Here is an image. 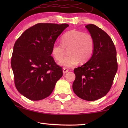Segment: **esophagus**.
Segmentation results:
<instances>
[{
	"label": "esophagus",
	"mask_w": 128,
	"mask_h": 128,
	"mask_svg": "<svg viewBox=\"0 0 128 128\" xmlns=\"http://www.w3.org/2000/svg\"><path fill=\"white\" fill-rule=\"evenodd\" d=\"M68 71H69V69H67V68H63V73H64V74H65Z\"/></svg>",
	"instance_id": "obj_1"
}]
</instances>
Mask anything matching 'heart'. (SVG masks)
<instances>
[{
	"mask_svg": "<svg viewBox=\"0 0 128 128\" xmlns=\"http://www.w3.org/2000/svg\"><path fill=\"white\" fill-rule=\"evenodd\" d=\"M95 48V41L92 34L72 30L63 35L61 43L55 42L52 47V54L56 60H60L68 49L70 54L60 62L64 67H72L80 63H85L92 56Z\"/></svg>",
	"mask_w": 128,
	"mask_h": 128,
	"instance_id": "heart-1",
	"label": "heart"
}]
</instances>
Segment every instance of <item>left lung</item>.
I'll list each match as a JSON object with an SVG mask.
<instances>
[{"mask_svg":"<svg viewBox=\"0 0 128 128\" xmlns=\"http://www.w3.org/2000/svg\"><path fill=\"white\" fill-rule=\"evenodd\" d=\"M86 27L95 41V48L88 62L75 68L73 92L78 97L91 101L108 93L118 70L116 50L110 36L100 28L90 24Z\"/></svg>","mask_w":128,"mask_h":128,"instance_id":"obj_1","label":"left lung"}]
</instances>
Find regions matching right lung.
Wrapping results in <instances>:
<instances>
[{
    "label": "right lung",
    "mask_w": 128,
    "mask_h": 128,
    "mask_svg": "<svg viewBox=\"0 0 128 128\" xmlns=\"http://www.w3.org/2000/svg\"><path fill=\"white\" fill-rule=\"evenodd\" d=\"M68 24L38 23L24 31L14 45L11 66L15 86L31 100L48 97L63 76L52 57V47Z\"/></svg>",
    "instance_id": "add662e5"
}]
</instances>
